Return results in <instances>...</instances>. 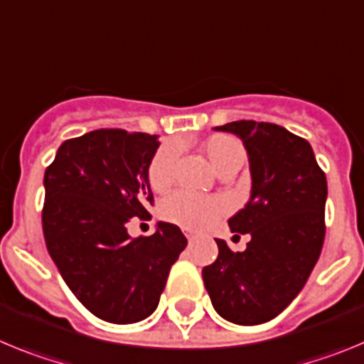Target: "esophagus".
<instances>
[{"instance_id":"34e87169","label":"esophagus","mask_w":364,"mask_h":364,"mask_svg":"<svg viewBox=\"0 0 364 364\" xmlns=\"http://www.w3.org/2000/svg\"><path fill=\"white\" fill-rule=\"evenodd\" d=\"M185 235H186V239H188V241H192V239H194V235H196V232L185 230Z\"/></svg>"}]
</instances>
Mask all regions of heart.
Instances as JSON below:
<instances>
[{
    "instance_id": "obj_1",
    "label": "heart",
    "mask_w": 364,
    "mask_h": 364,
    "mask_svg": "<svg viewBox=\"0 0 364 364\" xmlns=\"http://www.w3.org/2000/svg\"><path fill=\"white\" fill-rule=\"evenodd\" d=\"M201 150L212 168L219 176L227 172H237L247 159L245 145L230 134H214L201 143ZM178 159V145L166 143L154 154L146 168V179L154 192L163 194L174 183V168ZM227 212V203L219 198H199V196L176 192L163 199L159 215L163 221L178 225L186 230L208 228L215 219Z\"/></svg>"
}]
</instances>
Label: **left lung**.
Returning <instances> with one entry per match:
<instances>
[{
	"label": "left lung",
	"mask_w": 364,
	"mask_h": 364,
	"mask_svg": "<svg viewBox=\"0 0 364 364\" xmlns=\"http://www.w3.org/2000/svg\"><path fill=\"white\" fill-rule=\"evenodd\" d=\"M243 139L252 192L228 219L248 234L245 252L215 239L218 259L203 268L215 312L235 325H261L279 316L303 290L325 241L326 176L310 143L274 123L232 121L215 127Z\"/></svg>",
	"instance_id": "8db88e82"
}]
</instances>
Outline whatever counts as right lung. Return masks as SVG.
Here are the masks:
<instances>
[{
    "label": "right lung",
    "instance_id": "add662e5",
    "mask_svg": "<svg viewBox=\"0 0 364 364\" xmlns=\"http://www.w3.org/2000/svg\"><path fill=\"white\" fill-rule=\"evenodd\" d=\"M158 136L100 129L67 139L45 170L41 221L47 250L72 294L96 317L129 325L158 309L186 237L172 223L130 237L132 218L150 219L146 168Z\"/></svg>",
    "mask_w": 364,
    "mask_h": 364
}]
</instances>
